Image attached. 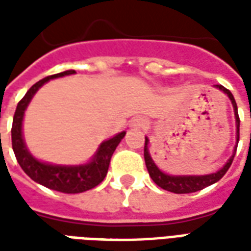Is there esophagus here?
Wrapping results in <instances>:
<instances>
[{
    "mask_svg": "<svg viewBox=\"0 0 251 251\" xmlns=\"http://www.w3.org/2000/svg\"><path fill=\"white\" fill-rule=\"evenodd\" d=\"M145 124H147V121L144 120V118H141V117H137V118H134L133 122H131V126H133V127H144Z\"/></svg>",
    "mask_w": 251,
    "mask_h": 251,
    "instance_id": "1",
    "label": "esophagus"
}]
</instances>
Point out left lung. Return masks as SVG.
Here are the masks:
<instances>
[{
    "mask_svg": "<svg viewBox=\"0 0 251 251\" xmlns=\"http://www.w3.org/2000/svg\"><path fill=\"white\" fill-rule=\"evenodd\" d=\"M216 87L221 88L223 93H226L228 95V98L231 99V103L234 106V113H235V121H237V142L239 141V115H238V107L237 102L232 97V94L230 90H227L226 87H223L222 84H216ZM148 142L149 140L145 138V147H144V158H145V164H147L148 172H149V176L152 177V180L158 185L161 187L165 191H169V192H174V194H191V192H196V191H200V189L205 188L208 185L214 184L226 175V172L228 171V168L231 167L232 160H234V156L235 153L232 154L230 160L227 161L226 165L218 171L216 174L205 175V176H169V175L163 174L160 169L156 167V164L153 163L151 154L148 152ZM238 147V144H237ZM237 147H235V151L237 152Z\"/></svg>",
    "mask_w": 251,
    "mask_h": 251,
    "instance_id": "left-lung-1",
    "label": "left lung"
}]
</instances>
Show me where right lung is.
Listing matches in <instances>:
<instances>
[{"label":"right lung","instance_id":"obj_1","mask_svg":"<svg viewBox=\"0 0 251 251\" xmlns=\"http://www.w3.org/2000/svg\"><path fill=\"white\" fill-rule=\"evenodd\" d=\"M71 74H75V71L70 70V71L59 72L51 76H47L35 83L26 91L24 98L20 100L17 109L14 111L13 125H12V148H13L14 156L17 158L20 167L30 179L35 180L36 183L44 185L47 188L53 189V191L63 192V194H80V192L97 187L99 183L103 181L107 175L111 156L114 153L115 148L118 147L121 140L125 137V131L104 141L99 147L93 161L86 165H79V167H62V165H52V164L37 161L28 152L24 140H23V133H21L24 111L36 91L50 79L71 75Z\"/></svg>","mask_w":251,"mask_h":251}]
</instances>
